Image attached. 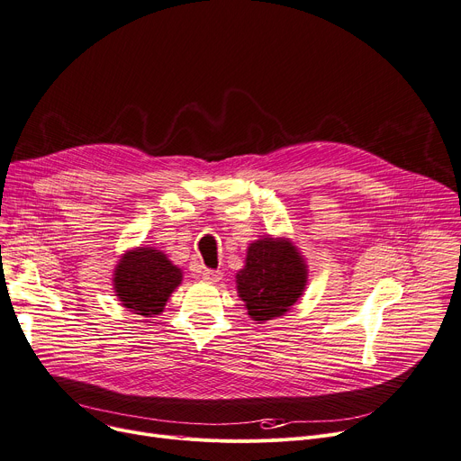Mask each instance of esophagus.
<instances>
[{
	"label": "esophagus",
	"instance_id": "34e87169",
	"mask_svg": "<svg viewBox=\"0 0 461 461\" xmlns=\"http://www.w3.org/2000/svg\"><path fill=\"white\" fill-rule=\"evenodd\" d=\"M200 274H202V278L205 280V282H219L221 278H222V272L221 270H211V268H203V270H200Z\"/></svg>",
	"mask_w": 461,
	"mask_h": 461
}]
</instances>
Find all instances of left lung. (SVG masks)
I'll use <instances>...</instances> for the list:
<instances>
[{"instance_id": "left-lung-1", "label": "left lung", "mask_w": 461, "mask_h": 461, "mask_svg": "<svg viewBox=\"0 0 461 461\" xmlns=\"http://www.w3.org/2000/svg\"><path fill=\"white\" fill-rule=\"evenodd\" d=\"M308 284V265L285 237L254 240L237 272V293L258 322L287 313Z\"/></svg>"}]
</instances>
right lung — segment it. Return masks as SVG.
<instances>
[{
  "instance_id": "right-lung-1",
  "label": "right lung",
  "mask_w": 461,
  "mask_h": 461,
  "mask_svg": "<svg viewBox=\"0 0 461 461\" xmlns=\"http://www.w3.org/2000/svg\"><path fill=\"white\" fill-rule=\"evenodd\" d=\"M183 280L181 270L153 247H139L120 258L113 272V287L124 308L142 317L161 315Z\"/></svg>"
}]
</instances>
